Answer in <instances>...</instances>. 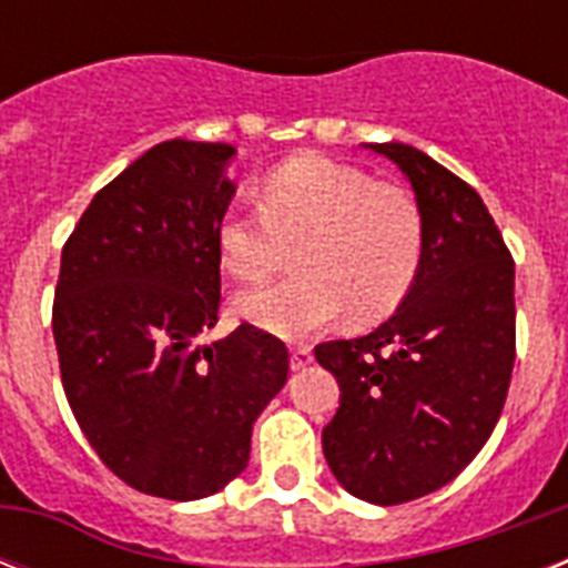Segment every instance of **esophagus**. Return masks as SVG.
Listing matches in <instances>:
<instances>
[{
    "label": "esophagus",
    "mask_w": 568,
    "mask_h": 568,
    "mask_svg": "<svg viewBox=\"0 0 568 568\" xmlns=\"http://www.w3.org/2000/svg\"><path fill=\"white\" fill-rule=\"evenodd\" d=\"M310 363H312V347L306 345L292 347V372H303Z\"/></svg>",
    "instance_id": "esophagus-1"
}]
</instances>
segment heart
Instances as JSON below:
<instances>
[{
	"label": "heart",
	"mask_w": 568,
	"mask_h": 568,
	"mask_svg": "<svg viewBox=\"0 0 568 568\" xmlns=\"http://www.w3.org/2000/svg\"><path fill=\"white\" fill-rule=\"evenodd\" d=\"M258 214H223L214 232L223 271L244 285L271 280L292 262L297 274L244 292L232 310L280 338H306L347 312L374 324L404 303L424 256V221L397 182L303 153L258 185Z\"/></svg>",
	"instance_id": "heart-1"
}]
</instances>
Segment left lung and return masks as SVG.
I'll return each mask as SVG.
<instances>
[{"label": "left lung", "mask_w": 568, "mask_h": 568, "mask_svg": "<svg viewBox=\"0 0 568 568\" xmlns=\"http://www.w3.org/2000/svg\"><path fill=\"white\" fill-rule=\"evenodd\" d=\"M365 150L413 185L424 256L379 327L315 347L342 388L321 442L347 493L392 507L450 484L493 436L516 363V267L471 185L409 144Z\"/></svg>", "instance_id": "left-lung-1"}]
</instances>
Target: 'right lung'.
<instances>
[{
    "instance_id": "1",
    "label": "right lung",
    "mask_w": 568,
    "mask_h": 568,
    "mask_svg": "<svg viewBox=\"0 0 568 568\" xmlns=\"http://www.w3.org/2000/svg\"><path fill=\"white\" fill-rule=\"evenodd\" d=\"M232 159V144H155L61 250L52 336L70 409L120 480L171 501L221 493L247 468L253 422L288 377L283 342L250 324L196 345L217 324Z\"/></svg>"
}]
</instances>
